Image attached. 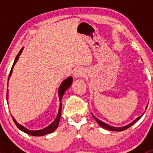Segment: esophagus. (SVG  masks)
<instances>
[{"label": "esophagus", "mask_w": 153, "mask_h": 153, "mask_svg": "<svg viewBox=\"0 0 153 153\" xmlns=\"http://www.w3.org/2000/svg\"><path fill=\"white\" fill-rule=\"evenodd\" d=\"M84 75H85V71H84V69L79 68L75 72V78H81V77H84Z\"/></svg>", "instance_id": "obj_1"}]
</instances>
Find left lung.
Listing matches in <instances>:
<instances>
[{
	"mask_svg": "<svg viewBox=\"0 0 153 153\" xmlns=\"http://www.w3.org/2000/svg\"><path fill=\"white\" fill-rule=\"evenodd\" d=\"M93 117H94V118H95V121H97V123H98V124H99L100 126H101V127L104 128V129H108V130L118 131V132H120V131L125 130V129H128V128H129V127H130V126H132V125H133L135 122H136V121H138V120H139L140 118H141V117H142V115H141V116H139V117H138V118H137L135 120V121H132V122L130 123V124H129L126 125V126H122V127H114V126H109V125L105 124V123H104V122H103V121H100V120H98V118H95V117L94 116V115H93Z\"/></svg>",
	"mask_w": 153,
	"mask_h": 153,
	"instance_id": "1",
	"label": "left lung"
}]
</instances>
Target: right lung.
Listing matches in <instances>:
<instances>
[{"label": "right lung", "mask_w": 153, "mask_h": 153, "mask_svg": "<svg viewBox=\"0 0 153 153\" xmlns=\"http://www.w3.org/2000/svg\"><path fill=\"white\" fill-rule=\"evenodd\" d=\"M22 51H23V48H21V49L20 50V52H18V55H17L16 58H15V61H14L13 65H12V69H11V70H10V75H9V78H10L11 75H12L13 67L15 66V64H16L17 61H18V58H19V55H21V53L22 52ZM72 80H73L72 77H69V78H67V79L64 80V81H63L62 84H61V85L59 88V91H58L60 101H61V99H62V97H63V95H64L65 91L67 90V89H69V87L71 86V84H72ZM7 91H8V89H7ZM7 99L8 100V92H7ZM61 107H62V104L61 103V104H60L59 110H58V115H57V117H56V118H55V121H54L50 125H49L47 127L44 128V129H41V130H36V131L28 130L27 128H25L24 126H23L22 125H21V124H18V123H17V121H15V118H14L12 116V119H13V121L15 122V125L17 126V127H18L19 129H21V131H23L24 132H25V133L28 134V135H33V136H43V135H47V134L51 133V132H54V131H55V129L58 128V124H59L60 119H61Z\"/></svg>", "instance_id": "right-lung-1"}]
</instances>
